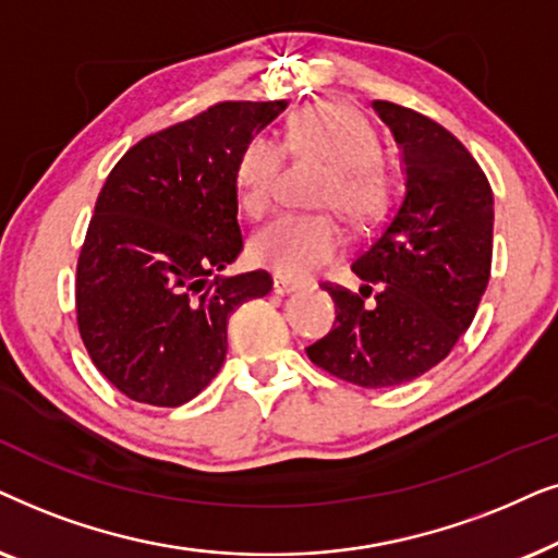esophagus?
<instances>
[{
  "instance_id": "1",
  "label": "esophagus",
  "mask_w": 558,
  "mask_h": 558,
  "mask_svg": "<svg viewBox=\"0 0 558 558\" xmlns=\"http://www.w3.org/2000/svg\"><path fill=\"white\" fill-rule=\"evenodd\" d=\"M301 288V283H295V280H288L283 275H272V293L275 295H291Z\"/></svg>"
}]
</instances>
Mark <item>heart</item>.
Wrapping results in <instances>:
<instances>
[{
    "label": "heart",
    "mask_w": 558,
    "mask_h": 558,
    "mask_svg": "<svg viewBox=\"0 0 558 558\" xmlns=\"http://www.w3.org/2000/svg\"><path fill=\"white\" fill-rule=\"evenodd\" d=\"M286 145L293 155L331 166L318 204L337 209L352 225H369L388 206V175L377 160V140L356 111L341 104H311L288 122ZM286 150L278 140L252 137L236 160L240 204L250 217H265L278 198ZM344 229L331 214H288L259 229L252 259L275 275L303 280L344 252Z\"/></svg>",
    "instance_id": "1"
}]
</instances>
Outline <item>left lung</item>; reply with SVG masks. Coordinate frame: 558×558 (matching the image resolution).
Instances as JSON below:
<instances>
[{
  "mask_svg": "<svg viewBox=\"0 0 558 558\" xmlns=\"http://www.w3.org/2000/svg\"><path fill=\"white\" fill-rule=\"evenodd\" d=\"M400 153L405 191L388 225L352 263L367 295L337 286L333 329L311 344V362L360 388L411 383L470 329L493 265L495 202L470 150L418 111L373 101Z\"/></svg>",
  "mask_w": 558,
  "mask_h": 558,
  "instance_id": "obj_1",
  "label": "left lung"
}]
</instances>
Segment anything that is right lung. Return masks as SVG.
Instances as JSON below:
<instances>
[{
    "label": "right lung",
    "mask_w": 558,
    "mask_h": 558,
    "mask_svg": "<svg viewBox=\"0 0 558 558\" xmlns=\"http://www.w3.org/2000/svg\"><path fill=\"white\" fill-rule=\"evenodd\" d=\"M286 107L217 104L140 140L104 183L78 257V331L137 403L196 398L225 365L232 311L270 293L265 270L221 272L244 247L236 160Z\"/></svg>",
    "instance_id": "obj_1"
}]
</instances>
